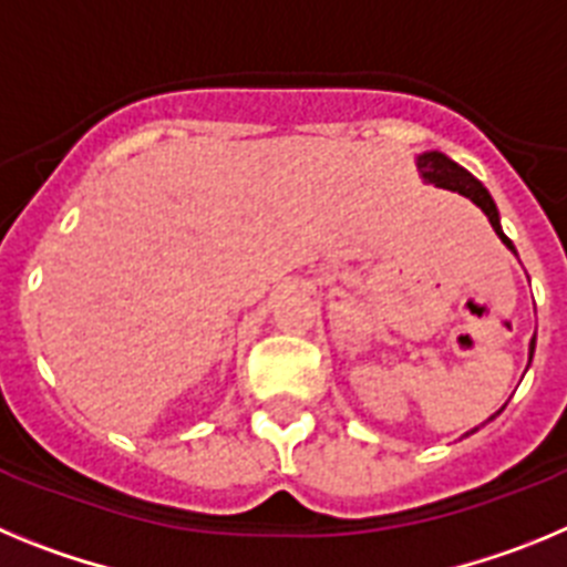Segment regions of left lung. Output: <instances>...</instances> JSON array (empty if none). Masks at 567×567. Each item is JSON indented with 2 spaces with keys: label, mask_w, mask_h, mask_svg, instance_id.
<instances>
[{
  "label": "left lung",
  "mask_w": 567,
  "mask_h": 567,
  "mask_svg": "<svg viewBox=\"0 0 567 567\" xmlns=\"http://www.w3.org/2000/svg\"><path fill=\"white\" fill-rule=\"evenodd\" d=\"M417 169H420V175H423V182L434 184V187L452 189V193L465 195V198H471V202L477 204V207L483 209L485 215H488L491 227H494V233L499 235V240H503L511 252L517 255V249H514V244L508 240V235H505L503 227H499L497 204H494V198L488 195V189H485L483 184H480L477 178L468 173V169L460 167L457 162H452L449 155L437 153V150L417 155ZM534 346H537V334H534V340H530V358H534ZM499 412H503V409H499ZM497 414H494V417H497ZM494 417H491V420H494ZM474 432H477V429H471L468 434H474Z\"/></svg>",
  "instance_id": "left-lung-1"
}]
</instances>
